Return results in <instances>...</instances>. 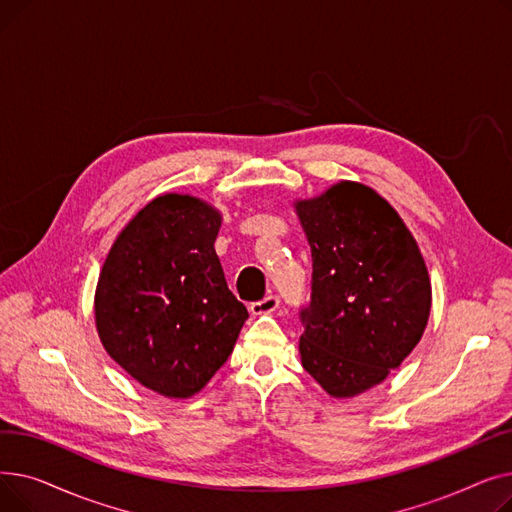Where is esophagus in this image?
Segmentation results:
<instances>
[{"label": "esophagus", "mask_w": 512, "mask_h": 512, "mask_svg": "<svg viewBox=\"0 0 512 512\" xmlns=\"http://www.w3.org/2000/svg\"><path fill=\"white\" fill-rule=\"evenodd\" d=\"M278 305H280V299L276 297V294H267L265 299L251 303L249 311H251L253 315H265V313H274V311L278 309Z\"/></svg>", "instance_id": "obj_1"}]
</instances>
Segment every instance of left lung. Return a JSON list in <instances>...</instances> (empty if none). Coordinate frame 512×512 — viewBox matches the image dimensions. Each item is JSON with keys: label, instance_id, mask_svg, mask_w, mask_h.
<instances>
[{"label": "left lung", "instance_id": "left-lung-1", "mask_svg": "<svg viewBox=\"0 0 512 512\" xmlns=\"http://www.w3.org/2000/svg\"><path fill=\"white\" fill-rule=\"evenodd\" d=\"M313 257L301 361L330 396L382 384L417 346L432 284L417 242L373 188L338 182L294 203Z\"/></svg>", "mask_w": 512, "mask_h": 512}]
</instances>
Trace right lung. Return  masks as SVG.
Returning <instances> with one entry per match:
<instances>
[{"label": "right lung", "instance_id": "add662e5", "mask_svg": "<svg viewBox=\"0 0 512 512\" xmlns=\"http://www.w3.org/2000/svg\"><path fill=\"white\" fill-rule=\"evenodd\" d=\"M220 224L201 199L161 195L128 222L101 267L95 324L105 351L168 398L199 392L249 317L213 249Z\"/></svg>", "mask_w": 512, "mask_h": 512}]
</instances>
